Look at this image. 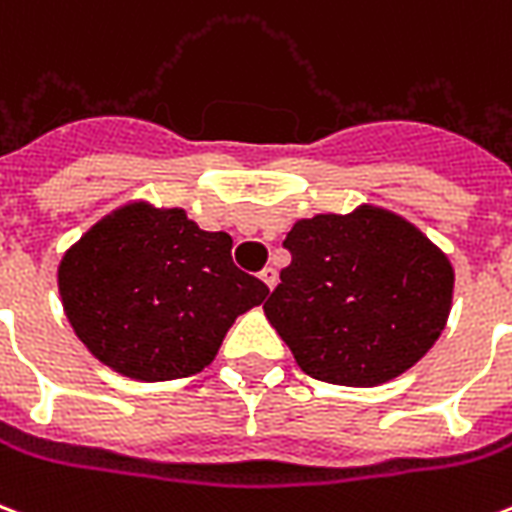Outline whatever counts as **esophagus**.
<instances>
[{
    "instance_id": "obj_1",
    "label": "esophagus",
    "mask_w": 512,
    "mask_h": 512,
    "mask_svg": "<svg viewBox=\"0 0 512 512\" xmlns=\"http://www.w3.org/2000/svg\"><path fill=\"white\" fill-rule=\"evenodd\" d=\"M260 279H263V284L268 287V290H273V287H276V282H279V273H276V268H271V265H268V268H263V271H260Z\"/></svg>"
}]
</instances>
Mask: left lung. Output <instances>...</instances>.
<instances>
[{"mask_svg": "<svg viewBox=\"0 0 512 512\" xmlns=\"http://www.w3.org/2000/svg\"><path fill=\"white\" fill-rule=\"evenodd\" d=\"M292 263L263 306L298 368L341 386L392 381L432 349L451 314L454 265L381 206L298 220Z\"/></svg>", "mask_w": 512, "mask_h": 512, "instance_id": "8db88e82", "label": "left lung"}]
</instances>
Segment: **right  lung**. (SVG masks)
Returning <instances> with one entry per match:
<instances>
[{
    "instance_id": "right-lung-1",
    "label": "right lung",
    "mask_w": 512,
    "mask_h": 512,
    "mask_svg": "<svg viewBox=\"0 0 512 512\" xmlns=\"http://www.w3.org/2000/svg\"><path fill=\"white\" fill-rule=\"evenodd\" d=\"M228 233L185 209L134 201L101 217L58 265L64 314L93 357L136 381L187 378L217 357L222 338L268 295L239 271Z\"/></svg>"
}]
</instances>
